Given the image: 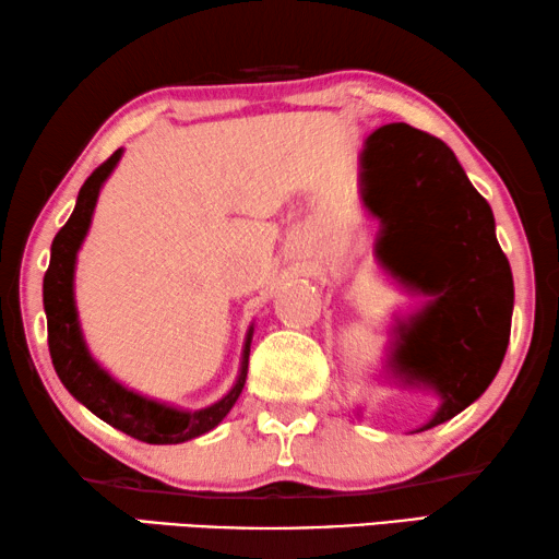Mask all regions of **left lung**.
<instances>
[{"instance_id": "obj_1", "label": "left lung", "mask_w": 559, "mask_h": 559, "mask_svg": "<svg viewBox=\"0 0 559 559\" xmlns=\"http://www.w3.org/2000/svg\"><path fill=\"white\" fill-rule=\"evenodd\" d=\"M364 200L383 233L379 258L436 297L401 329L399 369L443 396L431 424L451 420L490 386L506 356L512 274L488 200L453 151L408 123L371 133L364 151Z\"/></svg>"}]
</instances>
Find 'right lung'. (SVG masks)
<instances>
[{
    "instance_id": "1",
    "label": "right lung",
    "mask_w": 559,
    "mask_h": 559,
    "mask_svg": "<svg viewBox=\"0 0 559 559\" xmlns=\"http://www.w3.org/2000/svg\"><path fill=\"white\" fill-rule=\"evenodd\" d=\"M121 158L118 148L111 158L100 163L91 173L84 186L79 190L76 207H73L67 225L61 227L51 242V262L44 274V309H47V329H49V354L63 386L69 389L73 399H79L91 414H96L108 426L118 428L126 436L139 438L143 443H182L190 438L203 436L223 420L235 401L240 399L247 364H250V336L247 334L240 377H237L235 389L227 393L215 406L186 414V411L168 408L139 396V393L123 389L116 383L98 364L91 359L86 344L81 340V329L76 319V307H73V264H76V250L81 240L86 237L91 213H94L100 182L108 178V173Z\"/></svg>"
}]
</instances>
